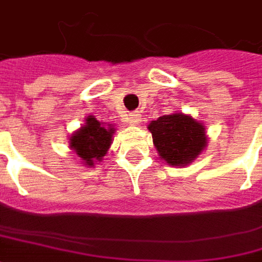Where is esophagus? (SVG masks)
I'll return each instance as SVG.
<instances>
[{"label":"esophagus","mask_w":262,"mask_h":262,"mask_svg":"<svg viewBox=\"0 0 262 262\" xmlns=\"http://www.w3.org/2000/svg\"><path fill=\"white\" fill-rule=\"evenodd\" d=\"M141 121V115L138 113H131L128 115V124L129 125H137Z\"/></svg>","instance_id":"1"}]
</instances>
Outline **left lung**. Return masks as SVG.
<instances>
[{
	"label": "left lung",
	"mask_w": 262,
	"mask_h": 262,
	"mask_svg": "<svg viewBox=\"0 0 262 262\" xmlns=\"http://www.w3.org/2000/svg\"><path fill=\"white\" fill-rule=\"evenodd\" d=\"M148 129L160 157L172 167L187 165L207 145L203 124L184 114L162 115L151 121Z\"/></svg>",
	"instance_id": "left-lung-1"
}]
</instances>
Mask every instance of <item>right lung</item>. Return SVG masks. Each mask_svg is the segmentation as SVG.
<instances>
[{"label":"right lung","instance_id":"add662e5","mask_svg":"<svg viewBox=\"0 0 262 262\" xmlns=\"http://www.w3.org/2000/svg\"><path fill=\"white\" fill-rule=\"evenodd\" d=\"M114 131V128L104 127L100 121L90 115L86 118L85 125L71 135L70 147L85 162V165L93 167L94 162L101 161L102 157L107 154Z\"/></svg>","mask_w":262,"mask_h":262}]
</instances>
